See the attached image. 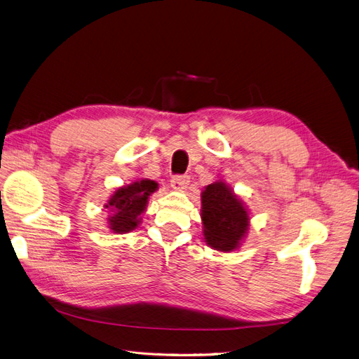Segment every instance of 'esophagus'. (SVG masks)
Returning a JSON list of instances; mask_svg holds the SVG:
<instances>
[{"instance_id": "1", "label": "esophagus", "mask_w": 359, "mask_h": 359, "mask_svg": "<svg viewBox=\"0 0 359 359\" xmlns=\"http://www.w3.org/2000/svg\"><path fill=\"white\" fill-rule=\"evenodd\" d=\"M190 182V178L187 175H175L170 180V186L175 190H186Z\"/></svg>"}]
</instances>
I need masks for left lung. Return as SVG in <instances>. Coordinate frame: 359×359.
<instances>
[{
	"mask_svg": "<svg viewBox=\"0 0 359 359\" xmlns=\"http://www.w3.org/2000/svg\"><path fill=\"white\" fill-rule=\"evenodd\" d=\"M203 236L208 245L220 252L236 248L248 229V212L224 182L206 186L202 193Z\"/></svg>",
	"mask_w": 359,
	"mask_h": 359,
	"instance_id": "8db88e82",
	"label": "left lung"
}]
</instances>
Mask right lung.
Wrapping results in <instances>:
<instances>
[{
  "instance_id": "obj_1",
  "label": "right lung",
  "mask_w": 359,
  "mask_h": 359,
  "mask_svg": "<svg viewBox=\"0 0 359 359\" xmlns=\"http://www.w3.org/2000/svg\"><path fill=\"white\" fill-rule=\"evenodd\" d=\"M157 190V182L151 180H142L130 184L127 187L118 189L107 202L109 208V227L115 233H127L137 227L140 214L145 211V206L151 193Z\"/></svg>"
}]
</instances>
